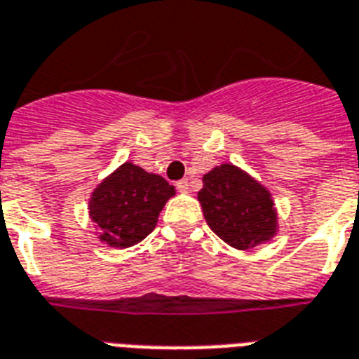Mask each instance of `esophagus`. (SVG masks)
Returning <instances> with one entry per match:
<instances>
[{
	"instance_id": "esophagus-1",
	"label": "esophagus",
	"mask_w": 359,
	"mask_h": 359,
	"mask_svg": "<svg viewBox=\"0 0 359 359\" xmlns=\"http://www.w3.org/2000/svg\"><path fill=\"white\" fill-rule=\"evenodd\" d=\"M176 187H177V191H180V193H189V191H191V185H189L187 180H182V182H177Z\"/></svg>"
}]
</instances>
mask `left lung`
I'll use <instances>...</instances> for the list:
<instances>
[{
  "instance_id": "8db88e82",
  "label": "left lung",
  "mask_w": 359,
  "mask_h": 359,
  "mask_svg": "<svg viewBox=\"0 0 359 359\" xmlns=\"http://www.w3.org/2000/svg\"><path fill=\"white\" fill-rule=\"evenodd\" d=\"M198 193L205 222L237 250L265 245L278 233V211L271 191L239 166L222 163L203 174Z\"/></svg>"
}]
</instances>
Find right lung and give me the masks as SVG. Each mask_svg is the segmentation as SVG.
I'll list each match as a JSON object with an SVG mask.
<instances>
[{
    "mask_svg": "<svg viewBox=\"0 0 359 359\" xmlns=\"http://www.w3.org/2000/svg\"><path fill=\"white\" fill-rule=\"evenodd\" d=\"M176 189L159 174L126 161L93 191L88 217L96 235L111 248H130L154 231Z\"/></svg>",
    "mask_w": 359,
    "mask_h": 359,
    "instance_id": "add662e5",
    "label": "right lung"
}]
</instances>
